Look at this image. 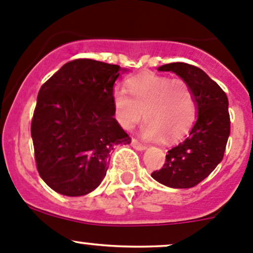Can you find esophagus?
Instances as JSON below:
<instances>
[{
    "mask_svg": "<svg viewBox=\"0 0 253 253\" xmlns=\"http://www.w3.org/2000/svg\"><path fill=\"white\" fill-rule=\"evenodd\" d=\"M131 145L134 148V149H137V150H145V149H147V147H145L144 144H142L141 142L137 141V139H132Z\"/></svg>",
    "mask_w": 253,
    "mask_h": 253,
    "instance_id": "1",
    "label": "esophagus"
}]
</instances>
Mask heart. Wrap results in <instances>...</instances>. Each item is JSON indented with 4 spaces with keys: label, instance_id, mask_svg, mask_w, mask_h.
I'll return each mask as SVG.
<instances>
[{
    "label": "heart",
    "instance_id": "obj_1",
    "mask_svg": "<svg viewBox=\"0 0 253 253\" xmlns=\"http://www.w3.org/2000/svg\"><path fill=\"white\" fill-rule=\"evenodd\" d=\"M127 91H112L115 119L129 131L143 117L141 134L147 141H176L187 133L196 117V101L190 85L182 79H170L143 72L126 81Z\"/></svg>",
    "mask_w": 253,
    "mask_h": 253
}]
</instances>
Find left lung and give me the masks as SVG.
Returning a JSON list of instances; mask_svg holds the SVG:
<instances>
[{"instance_id": "obj_1", "label": "left lung", "mask_w": 253, "mask_h": 253, "mask_svg": "<svg viewBox=\"0 0 253 253\" xmlns=\"http://www.w3.org/2000/svg\"><path fill=\"white\" fill-rule=\"evenodd\" d=\"M158 71L172 72L190 85L197 117L187 138L168 152L167 163L152 177L171 188H190L213 171L221 162L230 134L228 96L201 68L174 62Z\"/></svg>"}]
</instances>
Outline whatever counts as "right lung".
I'll use <instances>...</instances> for the list:
<instances>
[{
    "label": "right lung",
    "mask_w": 253,
    "mask_h": 253,
    "mask_svg": "<svg viewBox=\"0 0 253 253\" xmlns=\"http://www.w3.org/2000/svg\"><path fill=\"white\" fill-rule=\"evenodd\" d=\"M126 68L79 58L63 65L40 88L32 138L40 177L70 197L95 190L110 153L131 138L114 117L112 91Z\"/></svg>",
    "instance_id": "1"
}]
</instances>
